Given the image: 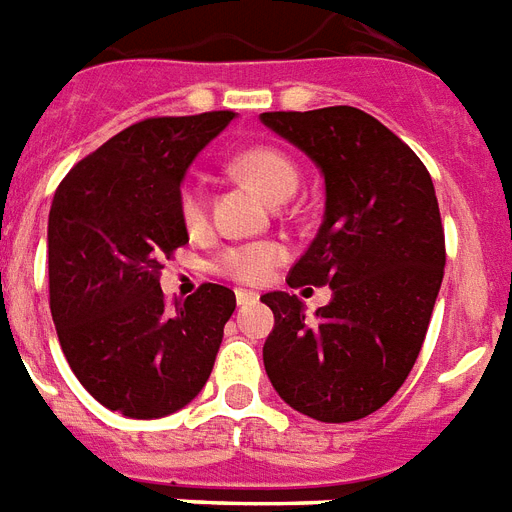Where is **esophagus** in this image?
<instances>
[{
	"mask_svg": "<svg viewBox=\"0 0 512 512\" xmlns=\"http://www.w3.org/2000/svg\"><path fill=\"white\" fill-rule=\"evenodd\" d=\"M252 302H257L255 292H247V289H239V292H236V305H239V307L252 305Z\"/></svg>",
	"mask_w": 512,
	"mask_h": 512,
	"instance_id": "esophagus-1",
	"label": "esophagus"
}]
</instances>
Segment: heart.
I'll use <instances>...</instances> for the list:
<instances>
[{"instance_id":"b5f03b06","label":"heart","mask_w":512,"mask_h":512,"mask_svg":"<svg viewBox=\"0 0 512 512\" xmlns=\"http://www.w3.org/2000/svg\"><path fill=\"white\" fill-rule=\"evenodd\" d=\"M231 170L242 176L247 184L255 186L268 202H284L297 191L299 168L284 149L270 147V144H252L231 157ZM178 218L186 231H199L207 223V202L202 186L194 178H184L176 194ZM286 249L278 242H247L223 247L213 257V273L239 284H265L273 270L284 263Z\"/></svg>"}]
</instances>
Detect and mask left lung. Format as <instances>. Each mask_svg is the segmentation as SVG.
Returning a JSON list of instances; mask_svg holds the SVG:
<instances>
[{"instance_id": "1", "label": "left lung", "mask_w": 512, "mask_h": 512, "mask_svg": "<svg viewBox=\"0 0 512 512\" xmlns=\"http://www.w3.org/2000/svg\"><path fill=\"white\" fill-rule=\"evenodd\" d=\"M326 178V215L286 284L331 286L305 315L297 294L263 302L270 384L289 407L323 423L360 421L392 400L413 371L444 276V228L421 157L357 107L263 112Z\"/></svg>"}]
</instances>
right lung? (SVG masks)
Instances as JSON below:
<instances>
[{
	"instance_id": "add662e5",
	"label": "right lung",
	"mask_w": 512,
	"mask_h": 512,
	"mask_svg": "<svg viewBox=\"0 0 512 512\" xmlns=\"http://www.w3.org/2000/svg\"><path fill=\"white\" fill-rule=\"evenodd\" d=\"M231 110L147 118L76 162L49 210V310L83 389L128 418L189 405L213 371L231 289L202 284L168 307L162 260L189 242L176 194Z\"/></svg>"
}]
</instances>
